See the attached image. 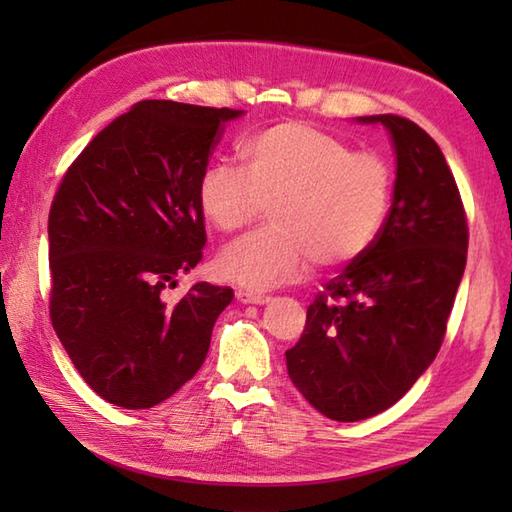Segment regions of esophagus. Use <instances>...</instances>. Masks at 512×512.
<instances>
[{
	"instance_id": "1",
	"label": "esophagus",
	"mask_w": 512,
	"mask_h": 512,
	"mask_svg": "<svg viewBox=\"0 0 512 512\" xmlns=\"http://www.w3.org/2000/svg\"><path fill=\"white\" fill-rule=\"evenodd\" d=\"M235 297L239 303H255V306H262V303L268 301V297L262 295V292H253V290H244V288L235 290Z\"/></svg>"
}]
</instances>
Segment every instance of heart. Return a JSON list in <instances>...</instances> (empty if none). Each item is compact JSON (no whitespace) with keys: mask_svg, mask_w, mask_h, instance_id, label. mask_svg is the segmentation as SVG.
Instances as JSON below:
<instances>
[{"mask_svg":"<svg viewBox=\"0 0 512 512\" xmlns=\"http://www.w3.org/2000/svg\"><path fill=\"white\" fill-rule=\"evenodd\" d=\"M246 173L213 162L198 180L206 222L235 233L270 206V228L228 244L217 270L253 290L273 288L319 268H341L374 244L389 211L391 169L339 136L286 121L248 136Z\"/></svg>","mask_w":512,"mask_h":512,"instance_id":"b5f03b06","label":"heart"}]
</instances>
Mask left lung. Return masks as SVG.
<instances>
[{
    "mask_svg": "<svg viewBox=\"0 0 512 512\" xmlns=\"http://www.w3.org/2000/svg\"><path fill=\"white\" fill-rule=\"evenodd\" d=\"M394 202L374 244L308 306L286 352L288 376L310 405L339 422L372 418L407 394L447 334L464 275L469 224L438 143L394 114Z\"/></svg>",
    "mask_w": 512,
    "mask_h": 512,
    "instance_id": "1",
    "label": "left lung"
}]
</instances>
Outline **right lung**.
<instances>
[{
    "label": "right lung",
    "mask_w": 512,
    "mask_h": 512,
    "mask_svg": "<svg viewBox=\"0 0 512 512\" xmlns=\"http://www.w3.org/2000/svg\"><path fill=\"white\" fill-rule=\"evenodd\" d=\"M231 107L140 101L65 171L48 215L50 319L85 383L149 409L195 376L233 290L167 299L206 244L198 180Z\"/></svg>",
    "instance_id": "obj_1"
}]
</instances>
